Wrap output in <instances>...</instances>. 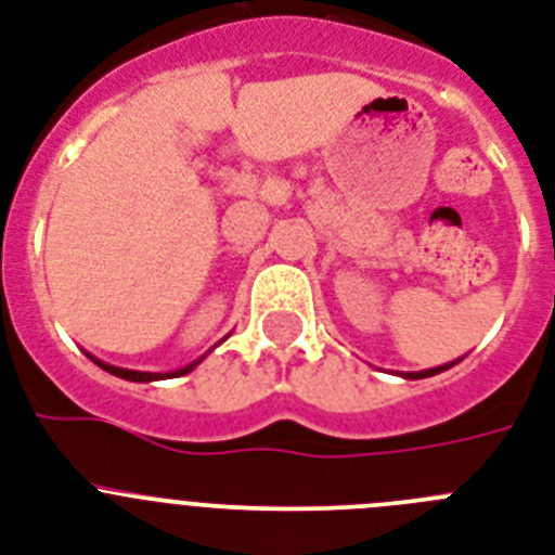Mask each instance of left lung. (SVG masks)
Segmentation results:
<instances>
[{"instance_id": "left-lung-1", "label": "left lung", "mask_w": 555, "mask_h": 555, "mask_svg": "<svg viewBox=\"0 0 555 555\" xmlns=\"http://www.w3.org/2000/svg\"><path fill=\"white\" fill-rule=\"evenodd\" d=\"M449 366H454V364H446V366H435V370H423V372H406V375H403V378H409V380H417V378H431V375H437V372H443V370H449Z\"/></svg>"}]
</instances>
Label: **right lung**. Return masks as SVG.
Listing matches in <instances>:
<instances>
[{
    "instance_id": "add662e5",
    "label": "right lung",
    "mask_w": 555,
    "mask_h": 555,
    "mask_svg": "<svg viewBox=\"0 0 555 555\" xmlns=\"http://www.w3.org/2000/svg\"><path fill=\"white\" fill-rule=\"evenodd\" d=\"M90 358H92V356H90ZM92 361H95V364L101 366V370L112 372V375H118V378H124V380H134V384H149V380L180 378V375H185V372H191V370H194V366H197L199 361H203V358H199V361H194V364L183 366V370H175V372H138V370H120V366L104 364V361H98V358H92Z\"/></svg>"
}]
</instances>
